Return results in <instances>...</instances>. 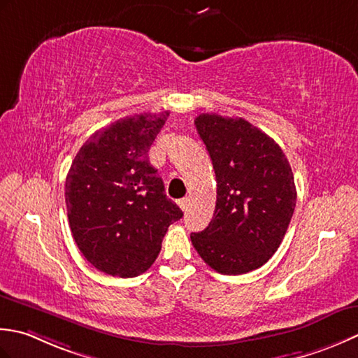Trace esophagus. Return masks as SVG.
I'll list each match as a JSON object with an SVG mask.
<instances>
[{
  "label": "esophagus",
  "mask_w": 358,
  "mask_h": 358,
  "mask_svg": "<svg viewBox=\"0 0 358 358\" xmlns=\"http://www.w3.org/2000/svg\"><path fill=\"white\" fill-rule=\"evenodd\" d=\"M178 206L180 207L182 211H187V208H188V206H189V199H188V198L179 199V201H178Z\"/></svg>",
  "instance_id": "esophagus-1"
}]
</instances>
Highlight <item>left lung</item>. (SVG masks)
<instances>
[{
	"mask_svg": "<svg viewBox=\"0 0 358 358\" xmlns=\"http://www.w3.org/2000/svg\"><path fill=\"white\" fill-rule=\"evenodd\" d=\"M196 129L216 174V207L192 233L199 257L222 275H243L271 259L294 215V173L280 145L250 122L201 114Z\"/></svg>",
	"mask_w": 358,
	"mask_h": 358,
	"instance_id": "obj_1",
	"label": "left lung"
}]
</instances>
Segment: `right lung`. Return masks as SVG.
Listing matches in <instances>:
<instances>
[{"label":"right lung","mask_w":358,"mask_h":358,"mask_svg":"<svg viewBox=\"0 0 358 358\" xmlns=\"http://www.w3.org/2000/svg\"><path fill=\"white\" fill-rule=\"evenodd\" d=\"M169 111L136 114L94 133L78 150L64 185L76 244L91 264L113 276L148 271L182 210L166 198L148 151Z\"/></svg>","instance_id":"obj_1"}]
</instances>
